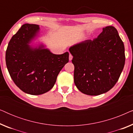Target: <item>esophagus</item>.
I'll return each instance as SVG.
<instances>
[{"label": "esophagus", "instance_id": "34e87169", "mask_svg": "<svg viewBox=\"0 0 133 133\" xmlns=\"http://www.w3.org/2000/svg\"><path fill=\"white\" fill-rule=\"evenodd\" d=\"M72 59V56L71 55V54H70V55H69V60L71 61Z\"/></svg>", "mask_w": 133, "mask_h": 133}]
</instances>
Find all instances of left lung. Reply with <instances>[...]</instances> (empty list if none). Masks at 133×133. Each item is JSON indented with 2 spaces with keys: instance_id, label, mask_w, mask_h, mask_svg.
<instances>
[{
  "instance_id": "1",
  "label": "left lung",
  "mask_w": 133,
  "mask_h": 133,
  "mask_svg": "<svg viewBox=\"0 0 133 133\" xmlns=\"http://www.w3.org/2000/svg\"><path fill=\"white\" fill-rule=\"evenodd\" d=\"M74 81L80 91L90 96L105 93L119 79L125 62L123 42L114 26L103 28L93 40L70 47Z\"/></svg>"
}]
</instances>
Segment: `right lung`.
Here are the masks:
<instances>
[{
  "label": "right lung",
  "instance_id": "add662e5",
  "mask_svg": "<svg viewBox=\"0 0 133 133\" xmlns=\"http://www.w3.org/2000/svg\"><path fill=\"white\" fill-rule=\"evenodd\" d=\"M39 25H23L9 42L5 61L14 83L24 92L40 95L50 91L69 61V53L54 54L47 49L28 45L39 31Z\"/></svg>",
  "mask_w": 133,
  "mask_h": 133
}]
</instances>
